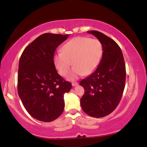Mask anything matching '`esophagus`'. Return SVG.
<instances>
[{
  "label": "esophagus",
  "mask_w": 147,
  "mask_h": 147,
  "mask_svg": "<svg viewBox=\"0 0 147 147\" xmlns=\"http://www.w3.org/2000/svg\"><path fill=\"white\" fill-rule=\"evenodd\" d=\"M78 85V82H72V86H73L74 87H75V86H77Z\"/></svg>",
  "instance_id": "1"
}]
</instances>
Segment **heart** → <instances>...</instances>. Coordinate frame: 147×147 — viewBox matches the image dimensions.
<instances>
[{
	"label": "heart",
	"mask_w": 147,
	"mask_h": 147,
	"mask_svg": "<svg viewBox=\"0 0 147 147\" xmlns=\"http://www.w3.org/2000/svg\"><path fill=\"white\" fill-rule=\"evenodd\" d=\"M103 54L102 44L97 39L77 37L67 41L53 55V63L58 73L66 76L71 65L74 67L67 76L74 80L80 76L93 73L99 65Z\"/></svg>",
	"instance_id": "obj_1"
}]
</instances>
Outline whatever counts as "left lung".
<instances>
[{"label": "left lung", "instance_id": "obj_1", "mask_svg": "<svg viewBox=\"0 0 147 147\" xmlns=\"http://www.w3.org/2000/svg\"><path fill=\"white\" fill-rule=\"evenodd\" d=\"M88 33L101 42L103 54L94 73L80 82L85 90L80 104L88 115L102 118L113 112L121 100L125 86V63L121 49L113 39L97 31Z\"/></svg>", "mask_w": 147, "mask_h": 147}]
</instances>
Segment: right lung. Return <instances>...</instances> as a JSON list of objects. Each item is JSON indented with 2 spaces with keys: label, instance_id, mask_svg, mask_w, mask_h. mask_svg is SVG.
Masks as SVG:
<instances>
[{
  "label": "right lung",
  "instance_id": "obj_1",
  "mask_svg": "<svg viewBox=\"0 0 147 147\" xmlns=\"http://www.w3.org/2000/svg\"><path fill=\"white\" fill-rule=\"evenodd\" d=\"M68 35L44 33L24 49L18 70V94L26 110L40 121L51 122L63 111V95L71 84L58 74L55 49Z\"/></svg>",
  "mask_w": 147,
  "mask_h": 147
}]
</instances>
